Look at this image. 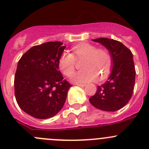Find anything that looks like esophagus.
Returning a JSON list of instances; mask_svg holds the SVG:
<instances>
[{
	"label": "esophagus",
	"mask_w": 149,
	"mask_h": 149,
	"mask_svg": "<svg viewBox=\"0 0 149 149\" xmlns=\"http://www.w3.org/2000/svg\"><path fill=\"white\" fill-rule=\"evenodd\" d=\"M76 85L79 86L81 87H84L86 86V84H76Z\"/></svg>",
	"instance_id": "34e87169"
}]
</instances>
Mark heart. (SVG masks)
Here are the masks:
<instances>
[{"label":"heart","mask_w":149,"mask_h":149,"mask_svg":"<svg viewBox=\"0 0 149 149\" xmlns=\"http://www.w3.org/2000/svg\"><path fill=\"white\" fill-rule=\"evenodd\" d=\"M73 53L63 51L58 60V68L66 76H70L76 68V59H84L82 70L75 73L72 81L76 83H86L97 79L102 81L110 73L112 66V57L106 48L90 43H80L73 47Z\"/></svg>","instance_id":"1"}]
</instances>
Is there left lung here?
<instances>
[{
	"label": "left lung",
	"mask_w": 149,
	"mask_h": 149,
	"mask_svg": "<svg viewBox=\"0 0 149 149\" xmlns=\"http://www.w3.org/2000/svg\"><path fill=\"white\" fill-rule=\"evenodd\" d=\"M93 41L101 43L110 52L113 68L107 81L97 87V91L89 102L101 110L117 111L125 106L133 95L136 80L133 54L117 40L97 38Z\"/></svg>",
	"instance_id": "obj_1"
}]
</instances>
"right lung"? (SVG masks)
<instances>
[{"label": "right lung", "instance_id": "add662e5", "mask_svg": "<svg viewBox=\"0 0 149 149\" xmlns=\"http://www.w3.org/2000/svg\"><path fill=\"white\" fill-rule=\"evenodd\" d=\"M48 42L30 48L18 63L15 97L21 109L37 119L56 115L63 107L71 84L58 70V60L65 46Z\"/></svg>", "mask_w": 149, "mask_h": 149}]
</instances>
